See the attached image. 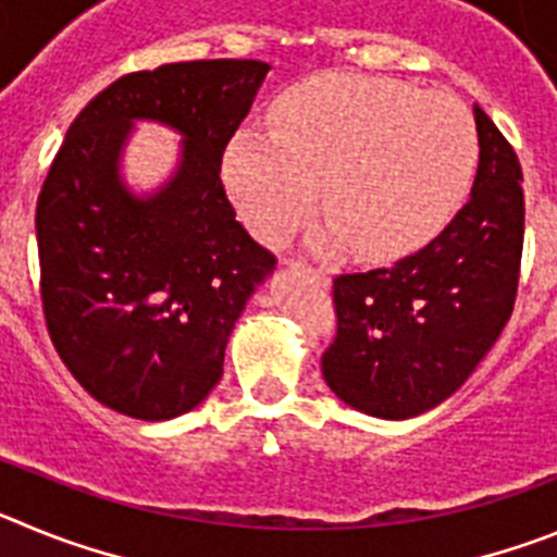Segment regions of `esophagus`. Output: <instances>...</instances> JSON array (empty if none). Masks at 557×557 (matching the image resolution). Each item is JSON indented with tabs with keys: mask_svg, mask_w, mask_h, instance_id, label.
<instances>
[{
	"mask_svg": "<svg viewBox=\"0 0 557 557\" xmlns=\"http://www.w3.org/2000/svg\"><path fill=\"white\" fill-rule=\"evenodd\" d=\"M295 268H301V270H307V273H312L314 278H318V282H323V284L329 282V278H326V273H323V270H312V268H307V264H295Z\"/></svg>",
	"mask_w": 557,
	"mask_h": 557,
	"instance_id": "esophagus-1",
	"label": "esophagus"
}]
</instances>
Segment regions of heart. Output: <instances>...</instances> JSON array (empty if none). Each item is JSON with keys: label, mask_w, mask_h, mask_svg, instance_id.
<instances>
[{"label": "heart", "mask_w": 557, "mask_h": 557, "mask_svg": "<svg viewBox=\"0 0 557 557\" xmlns=\"http://www.w3.org/2000/svg\"><path fill=\"white\" fill-rule=\"evenodd\" d=\"M275 136L236 131L223 178L264 243H282L323 200L309 236L321 253L348 248L393 262L430 245L460 209L476 164V133L460 100L405 81L323 75L273 108Z\"/></svg>", "instance_id": "obj_1"}]
</instances>
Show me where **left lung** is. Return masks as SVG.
I'll return each instance as SVG.
<instances>
[{"label": "left lung", "instance_id": "obj_1", "mask_svg": "<svg viewBox=\"0 0 557 557\" xmlns=\"http://www.w3.org/2000/svg\"><path fill=\"white\" fill-rule=\"evenodd\" d=\"M480 164L469 203L393 268L334 278L337 337L321 359L339 401L405 421L460 391L510 321L524 243L513 147L474 106Z\"/></svg>", "mask_w": 557, "mask_h": 557}]
</instances>
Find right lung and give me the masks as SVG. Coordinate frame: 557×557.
Returning a JSON list of instances; mask_svg holds the SVG:
<instances>
[{
  "mask_svg": "<svg viewBox=\"0 0 557 557\" xmlns=\"http://www.w3.org/2000/svg\"><path fill=\"white\" fill-rule=\"evenodd\" d=\"M268 72L225 58L120 77L77 113L49 166L36 209L49 337L86 393L122 416L170 421L198 407L275 270L220 181ZM136 121L182 136L173 172L147 193L121 172Z\"/></svg>",
  "mask_w": 557,
  "mask_h": 557,
  "instance_id": "obj_1",
  "label": "right lung"
}]
</instances>
